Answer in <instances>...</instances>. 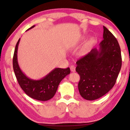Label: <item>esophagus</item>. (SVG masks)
I'll return each mask as SVG.
<instances>
[{
  "label": "esophagus",
  "instance_id": "obj_1",
  "mask_svg": "<svg viewBox=\"0 0 130 130\" xmlns=\"http://www.w3.org/2000/svg\"><path fill=\"white\" fill-rule=\"evenodd\" d=\"M70 68L71 71H72V72H75V67H74V65H71Z\"/></svg>",
  "mask_w": 130,
  "mask_h": 130
}]
</instances>
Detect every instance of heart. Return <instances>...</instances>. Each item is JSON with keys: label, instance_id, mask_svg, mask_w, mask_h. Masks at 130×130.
<instances>
[{"label": "heart", "instance_id": "1", "mask_svg": "<svg viewBox=\"0 0 130 130\" xmlns=\"http://www.w3.org/2000/svg\"><path fill=\"white\" fill-rule=\"evenodd\" d=\"M93 42H94V40L93 38L88 41V42L85 44L83 47L82 50V54H84L85 53H86V52L88 51V50H89V48L91 47V46L92 45Z\"/></svg>", "mask_w": 130, "mask_h": 130}]
</instances>
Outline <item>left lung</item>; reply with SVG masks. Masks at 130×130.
<instances>
[{"label": "left lung", "mask_w": 130, "mask_h": 130, "mask_svg": "<svg viewBox=\"0 0 130 130\" xmlns=\"http://www.w3.org/2000/svg\"><path fill=\"white\" fill-rule=\"evenodd\" d=\"M103 29L99 48L92 49L76 63V71L80 76L78 89L86 100H95L108 92L115 85L122 66L119 43L106 27Z\"/></svg>", "instance_id": "8db88e82"}]
</instances>
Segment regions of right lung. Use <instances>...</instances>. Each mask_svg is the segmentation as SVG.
Wrapping results in <instances>:
<instances>
[{"label": "right lung", "mask_w": 130, "mask_h": 130, "mask_svg": "<svg viewBox=\"0 0 130 130\" xmlns=\"http://www.w3.org/2000/svg\"><path fill=\"white\" fill-rule=\"evenodd\" d=\"M34 27L32 26L28 30ZM19 41L20 38L16 44L13 59V70L18 84L31 98L38 101H48L55 95L61 81L70 73V68H55L43 78L37 80L28 78L22 71L18 63L17 50Z\"/></svg>", "instance_id": "1"}]
</instances>
